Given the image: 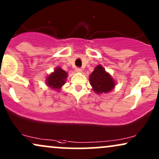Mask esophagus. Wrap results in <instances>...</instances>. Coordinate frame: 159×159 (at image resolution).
Returning <instances> with one entry per match:
<instances>
[{
  "label": "esophagus",
  "instance_id": "esophagus-1",
  "mask_svg": "<svg viewBox=\"0 0 159 159\" xmlns=\"http://www.w3.org/2000/svg\"><path fill=\"white\" fill-rule=\"evenodd\" d=\"M75 70L76 72H82L83 71V69H82L81 68H76Z\"/></svg>",
  "mask_w": 159,
  "mask_h": 159
}]
</instances>
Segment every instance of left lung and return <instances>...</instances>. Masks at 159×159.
Masks as SVG:
<instances>
[{
  "mask_svg": "<svg viewBox=\"0 0 159 159\" xmlns=\"http://www.w3.org/2000/svg\"><path fill=\"white\" fill-rule=\"evenodd\" d=\"M89 80L93 90L98 94L109 92L112 90L115 85L111 76L106 72L101 65H98L94 68L90 75Z\"/></svg>",
  "mask_w": 159,
  "mask_h": 159,
  "instance_id": "left-lung-1",
  "label": "left lung"
}]
</instances>
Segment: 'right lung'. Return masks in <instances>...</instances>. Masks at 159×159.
<instances>
[{
	"label": "right lung",
	"instance_id": "right-lung-1",
	"mask_svg": "<svg viewBox=\"0 0 159 159\" xmlns=\"http://www.w3.org/2000/svg\"><path fill=\"white\" fill-rule=\"evenodd\" d=\"M67 72L60 68H56L53 73L50 74L47 78V85L53 89H60L66 80Z\"/></svg>",
	"mask_w": 159,
	"mask_h": 159
}]
</instances>
